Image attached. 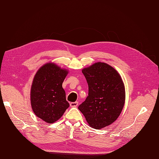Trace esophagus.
<instances>
[{
  "label": "esophagus",
  "instance_id": "obj_1",
  "mask_svg": "<svg viewBox=\"0 0 159 159\" xmlns=\"http://www.w3.org/2000/svg\"><path fill=\"white\" fill-rule=\"evenodd\" d=\"M78 105V102H71L70 103V106L71 107H76Z\"/></svg>",
  "mask_w": 159,
  "mask_h": 159
}]
</instances>
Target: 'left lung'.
I'll return each instance as SVG.
<instances>
[{"instance_id": "8db88e82", "label": "left lung", "mask_w": 159, "mask_h": 159, "mask_svg": "<svg viewBox=\"0 0 159 159\" xmlns=\"http://www.w3.org/2000/svg\"><path fill=\"white\" fill-rule=\"evenodd\" d=\"M89 87L88 96L78 107L89 125L100 129L110 125L121 114L125 89L118 71L104 62L82 70Z\"/></svg>"}]
</instances>
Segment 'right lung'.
<instances>
[{"instance_id":"add662e5","label":"right lung","mask_w":159,"mask_h":159,"mask_svg":"<svg viewBox=\"0 0 159 159\" xmlns=\"http://www.w3.org/2000/svg\"><path fill=\"white\" fill-rule=\"evenodd\" d=\"M68 70L52 62L41 66L31 85L30 103L36 116L48 123L57 121L70 106L62 83Z\"/></svg>"}]
</instances>
